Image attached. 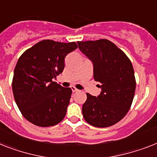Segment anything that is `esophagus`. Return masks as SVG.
Wrapping results in <instances>:
<instances>
[{
    "label": "esophagus",
    "instance_id": "esophagus-1",
    "mask_svg": "<svg viewBox=\"0 0 157 157\" xmlns=\"http://www.w3.org/2000/svg\"><path fill=\"white\" fill-rule=\"evenodd\" d=\"M71 90H72L73 92H77V91H78V90L76 87H75V86H71Z\"/></svg>",
    "mask_w": 157,
    "mask_h": 157
}]
</instances>
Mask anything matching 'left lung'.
I'll list each match as a JSON object with an SVG mask.
<instances>
[{
  "label": "left lung",
  "mask_w": 157,
  "mask_h": 157,
  "mask_svg": "<svg viewBox=\"0 0 157 157\" xmlns=\"http://www.w3.org/2000/svg\"><path fill=\"white\" fill-rule=\"evenodd\" d=\"M78 48L94 65V79L100 82L98 97L86 93L82 105L84 120L96 128L112 126L130 109L136 78L132 64L125 53L107 39L78 41Z\"/></svg>",
  "instance_id": "left-lung-1"
}]
</instances>
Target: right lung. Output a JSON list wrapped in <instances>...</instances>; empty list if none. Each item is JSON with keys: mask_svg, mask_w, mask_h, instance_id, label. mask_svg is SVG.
Wrapping results in <instances>:
<instances>
[{"mask_svg": "<svg viewBox=\"0 0 157 157\" xmlns=\"http://www.w3.org/2000/svg\"><path fill=\"white\" fill-rule=\"evenodd\" d=\"M77 48L75 42L43 40L18 59L12 82L14 99L22 116L34 125L54 126L64 119L72 90L52 79L63 72L66 56Z\"/></svg>", "mask_w": 157, "mask_h": 157, "instance_id": "1", "label": "right lung"}]
</instances>
